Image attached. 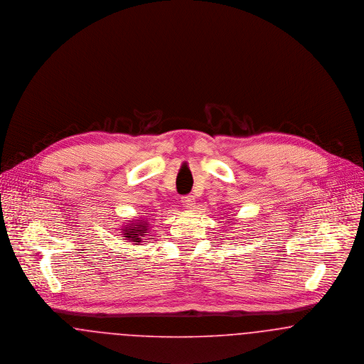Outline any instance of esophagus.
<instances>
[{
    "instance_id": "esophagus-1",
    "label": "esophagus",
    "mask_w": 364,
    "mask_h": 364,
    "mask_svg": "<svg viewBox=\"0 0 364 364\" xmlns=\"http://www.w3.org/2000/svg\"><path fill=\"white\" fill-rule=\"evenodd\" d=\"M181 201H182V205L188 210H193L196 207V200L193 196H185V197H182Z\"/></svg>"
}]
</instances>
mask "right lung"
<instances>
[{"label":"right lung","mask_w":364,"mask_h":364,"mask_svg":"<svg viewBox=\"0 0 364 364\" xmlns=\"http://www.w3.org/2000/svg\"><path fill=\"white\" fill-rule=\"evenodd\" d=\"M149 222L142 219V220H134V223L132 225H126L123 229V235L126 237V240L139 244L142 242V238L146 235V232H149Z\"/></svg>","instance_id":"obj_1"}]
</instances>
